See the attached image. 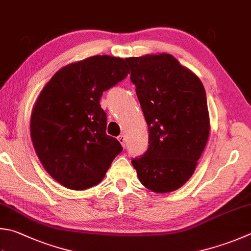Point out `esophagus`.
Segmentation results:
<instances>
[{
  "instance_id": "1",
  "label": "esophagus",
  "mask_w": 251,
  "mask_h": 251,
  "mask_svg": "<svg viewBox=\"0 0 251 251\" xmlns=\"http://www.w3.org/2000/svg\"><path fill=\"white\" fill-rule=\"evenodd\" d=\"M118 141H119L120 144L125 148V146H126V135L121 134V135L118 136Z\"/></svg>"
}]
</instances>
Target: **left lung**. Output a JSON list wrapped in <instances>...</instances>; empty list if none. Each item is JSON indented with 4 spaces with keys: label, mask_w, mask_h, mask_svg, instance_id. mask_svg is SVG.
<instances>
[{
    "label": "left lung",
    "mask_w": 251,
    "mask_h": 251,
    "mask_svg": "<svg viewBox=\"0 0 251 251\" xmlns=\"http://www.w3.org/2000/svg\"><path fill=\"white\" fill-rule=\"evenodd\" d=\"M126 61L149 126V149L132 159V165L149 190L175 191L191 178L209 140L204 87L172 54H145Z\"/></svg>",
    "instance_id": "8db88e82"
}]
</instances>
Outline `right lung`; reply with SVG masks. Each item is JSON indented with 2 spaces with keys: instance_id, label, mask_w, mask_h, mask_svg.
Listing matches in <instances>:
<instances>
[{
  "instance_id": "1",
  "label": "right lung",
  "mask_w": 251,
  "mask_h": 251,
  "mask_svg": "<svg viewBox=\"0 0 251 251\" xmlns=\"http://www.w3.org/2000/svg\"><path fill=\"white\" fill-rule=\"evenodd\" d=\"M126 60L94 55L60 69L42 88L30 116V138L50 176L71 190L100 182L122 151L106 133L102 92L126 77Z\"/></svg>"
}]
</instances>
